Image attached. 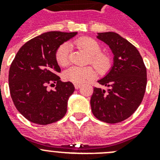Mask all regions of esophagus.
Returning <instances> with one entry per match:
<instances>
[{
	"label": "esophagus",
	"mask_w": 160,
	"mask_h": 160,
	"mask_svg": "<svg viewBox=\"0 0 160 160\" xmlns=\"http://www.w3.org/2000/svg\"><path fill=\"white\" fill-rule=\"evenodd\" d=\"M81 86L82 85L81 84H74V87H75V89H79L80 88V87H81Z\"/></svg>",
	"instance_id": "obj_1"
}]
</instances>
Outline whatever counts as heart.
I'll use <instances>...</instances> for the list:
<instances>
[{
    "instance_id": "b5f03b06",
    "label": "heart",
    "mask_w": 160,
    "mask_h": 160,
    "mask_svg": "<svg viewBox=\"0 0 160 160\" xmlns=\"http://www.w3.org/2000/svg\"><path fill=\"white\" fill-rule=\"evenodd\" d=\"M74 46L90 56L88 62L94 66L98 73H106L111 70L112 66L111 57L108 53L102 52V46L96 40L89 37H82L73 42ZM55 60L61 66H67L70 64V46L68 44H62L55 52ZM96 72L91 66L77 67L73 66L63 72V78L66 81L75 84L95 77Z\"/></svg>"
}]
</instances>
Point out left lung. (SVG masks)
<instances>
[{
	"label": "left lung",
	"instance_id": "8db88e82",
	"mask_svg": "<svg viewBox=\"0 0 160 160\" xmlns=\"http://www.w3.org/2000/svg\"><path fill=\"white\" fill-rule=\"evenodd\" d=\"M114 55V66L94 87L90 106L94 116L107 123H117L131 116L139 107L147 87V68L138 49L116 32H98Z\"/></svg>",
	"mask_w": 160,
	"mask_h": 160
}]
</instances>
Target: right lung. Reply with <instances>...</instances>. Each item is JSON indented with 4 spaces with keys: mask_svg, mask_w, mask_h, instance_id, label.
Segmentation results:
<instances>
[{
    "mask_svg": "<svg viewBox=\"0 0 160 160\" xmlns=\"http://www.w3.org/2000/svg\"><path fill=\"white\" fill-rule=\"evenodd\" d=\"M77 32L52 31L32 38L20 48L8 72V86L14 105L30 122L47 125L62 118L68 98L74 91L70 82H62L55 52ZM56 84V85H54ZM53 85L54 90H48Z\"/></svg>",
    "mask_w": 160,
    "mask_h": 160,
    "instance_id": "1",
    "label": "right lung"
}]
</instances>
